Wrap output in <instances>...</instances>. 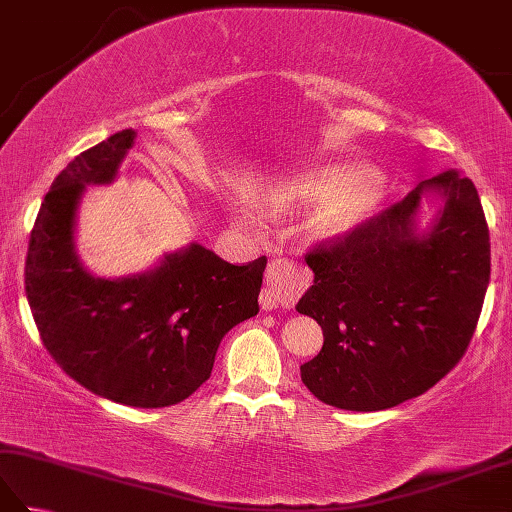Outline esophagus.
Instances as JSON below:
<instances>
[{"mask_svg":"<svg viewBox=\"0 0 512 512\" xmlns=\"http://www.w3.org/2000/svg\"><path fill=\"white\" fill-rule=\"evenodd\" d=\"M301 292V277L286 262H273L266 270L264 288L259 292L262 310H275L279 306L292 308Z\"/></svg>","mask_w":512,"mask_h":512,"instance_id":"34e87169","label":"esophagus"}]
</instances>
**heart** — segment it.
Segmentation results:
<instances>
[{"label":"heart","instance_id":"b5f03b06","mask_svg":"<svg viewBox=\"0 0 512 512\" xmlns=\"http://www.w3.org/2000/svg\"><path fill=\"white\" fill-rule=\"evenodd\" d=\"M288 195L303 204H325L312 228L321 239H345L365 226L385 200V180L365 160L330 162L303 173Z\"/></svg>","mask_w":512,"mask_h":512}]
</instances>
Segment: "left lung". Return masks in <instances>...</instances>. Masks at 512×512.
Here are the masks:
<instances>
[{
    "instance_id": "1",
    "label": "left lung",
    "mask_w": 512,
    "mask_h": 512,
    "mask_svg": "<svg viewBox=\"0 0 512 512\" xmlns=\"http://www.w3.org/2000/svg\"><path fill=\"white\" fill-rule=\"evenodd\" d=\"M438 194L424 232L417 211ZM314 284L297 303L323 330L301 380L325 405L380 411L424 394L464 356L491 279L480 195L449 169L334 244L306 255Z\"/></svg>"
}]
</instances>
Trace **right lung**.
Instances as JSON below:
<instances>
[{"label":"right lung","instance_id":"add662e5","mask_svg":"<svg viewBox=\"0 0 512 512\" xmlns=\"http://www.w3.org/2000/svg\"><path fill=\"white\" fill-rule=\"evenodd\" d=\"M134 129L76 156L41 202L26 257V297L41 341L65 374L121 405H178L211 376L224 334L259 312L266 257L233 266L189 244L140 275H92L76 253L88 184H112Z\"/></svg>","mask_w":512,"mask_h":512}]
</instances>
